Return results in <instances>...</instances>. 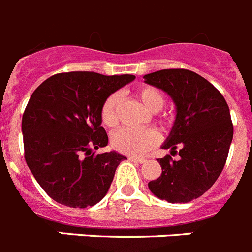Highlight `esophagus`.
Wrapping results in <instances>:
<instances>
[{"label":"esophagus","mask_w":252,"mask_h":252,"mask_svg":"<svg viewBox=\"0 0 252 252\" xmlns=\"http://www.w3.org/2000/svg\"><path fill=\"white\" fill-rule=\"evenodd\" d=\"M129 161H132V162H138V163H143L146 162V158H142V157H129Z\"/></svg>","instance_id":"1"}]
</instances>
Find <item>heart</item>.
Returning a JSON list of instances; mask_svg holds the SVG:
<instances>
[{
	"label": "heart",
	"mask_w": 252,
	"mask_h": 252,
	"mask_svg": "<svg viewBox=\"0 0 252 252\" xmlns=\"http://www.w3.org/2000/svg\"><path fill=\"white\" fill-rule=\"evenodd\" d=\"M137 97L147 110L156 113L163 106V96L158 90L144 86L137 90ZM120 104V94H111L105 100L101 108V120L106 126H114L118 123V106ZM158 142V134L153 129L122 128L113 134L111 144L117 151L126 155L138 156L144 151L153 147Z\"/></svg>",
	"instance_id": "obj_1"
}]
</instances>
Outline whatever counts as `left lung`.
I'll return each mask as SVG.
<instances>
[{
  "mask_svg": "<svg viewBox=\"0 0 252 252\" xmlns=\"http://www.w3.org/2000/svg\"><path fill=\"white\" fill-rule=\"evenodd\" d=\"M144 82L162 90L176 108L163 150H179L159 158L162 174L148 183L153 195L168 203H189L202 196L222 172L233 138L228 105L211 82L189 69H161Z\"/></svg>",
  "mask_w": 252,
  "mask_h": 252,
  "instance_id": "1",
  "label": "left lung"
}]
</instances>
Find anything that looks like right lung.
Returning <instances> with one entry per match:
<instances>
[{"label":"right lung","mask_w":252,"mask_h":252,"mask_svg":"<svg viewBox=\"0 0 252 252\" xmlns=\"http://www.w3.org/2000/svg\"><path fill=\"white\" fill-rule=\"evenodd\" d=\"M135 78L95 72L54 74L35 90L23 115L25 161L44 191L71 208L93 207L106 195L126 156L108 146L102 104Z\"/></svg>","instance_id":"obj_1"}]
</instances>
